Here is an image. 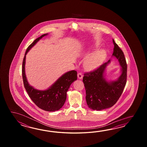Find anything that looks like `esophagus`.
Here are the masks:
<instances>
[{
  "instance_id": "obj_1",
  "label": "esophagus",
  "mask_w": 147,
  "mask_h": 147,
  "mask_svg": "<svg viewBox=\"0 0 147 147\" xmlns=\"http://www.w3.org/2000/svg\"><path fill=\"white\" fill-rule=\"evenodd\" d=\"M77 76H78V78L79 79H81L82 77H83V75H82V74L81 72H79Z\"/></svg>"
}]
</instances>
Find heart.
I'll return each mask as SVG.
<instances>
[{
	"mask_svg": "<svg viewBox=\"0 0 147 147\" xmlns=\"http://www.w3.org/2000/svg\"><path fill=\"white\" fill-rule=\"evenodd\" d=\"M94 45V47H97ZM106 56L105 50H97L91 53L86 58L84 61V67L88 70H92L97 68L102 63Z\"/></svg>",
	"mask_w": 147,
	"mask_h": 147,
	"instance_id": "heart-1",
	"label": "heart"
}]
</instances>
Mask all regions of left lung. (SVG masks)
Masks as SVG:
<instances>
[{"mask_svg":"<svg viewBox=\"0 0 147 147\" xmlns=\"http://www.w3.org/2000/svg\"><path fill=\"white\" fill-rule=\"evenodd\" d=\"M113 56L118 60L121 66V74L118 79L108 82L105 78V71L110 60L94 71L85 73L83 77L86 102L89 108L94 110H101L113 106L121 96L127 82V65L124 53L113 39Z\"/></svg>","mask_w":147,"mask_h":147,"instance_id":"8db88e82","label":"left lung"}]
</instances>
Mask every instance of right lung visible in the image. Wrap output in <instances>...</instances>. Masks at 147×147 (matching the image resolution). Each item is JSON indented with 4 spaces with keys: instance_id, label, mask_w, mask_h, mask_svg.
<instances>
[{
    "instance_id": "1",
    "label": "right lung",
    "mask_w": 147,
    "mask_h": 147,
    "mask_svg": "<svg viewBox=\"0 0 147 147\" xmlns=\"http://www.w3.org/2000/svg\"><path fill=\"white\" fill-rule=\"evenodd\" d=\"M47 34H48L41 35L27 48L22 61V79L25 89L35 105L45 111H55L59 110L63 106L67 98V92L72 82L77 79V72L71 70L66 72L46 90L35 89L28 84L25 75L26 54L38 41Z\"/></svg>"
}]
</instances>
